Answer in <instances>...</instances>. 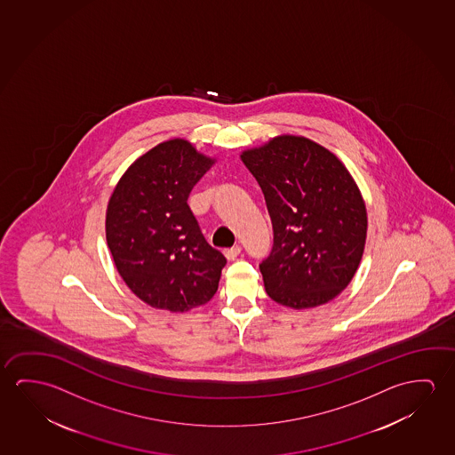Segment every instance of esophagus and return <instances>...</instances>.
<instances>
[{"instance_id":"obj_1","label":"esophagus","mask_w":455,"mask_h":455,"mask_svg":"<svg viewBox=\"0 0 455 455\" xmlns=\"http://www.w3.org/2000/svg\"><path fill=\"white\" fill-rule=\"evenodd\" d=\"M240 252H242V248H240V246H232V248L224 250V256H226V258H228L229 260H234L235 258H237Z\"/></svg>"}]
</instances>
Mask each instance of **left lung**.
<instances>
[{
  "label": "left lung",
  "mask_w": 455,
  "mask_h": 455,
  "mask_svg": "<svg viewBox=\"0 0 455 455\" xmlns=\"http://www.w3.org/2000/svg\"><path fill=\"white\" fill-rule=\"evenodd\" d=\"M240 159L274 226V248L259 266L268 297L294 310L331 302L353 280L367 240V207L353 175L329 148L294 134L245 148Z\"/></svg>",
  "instance_id": "8db88e82"
}]
</instances>
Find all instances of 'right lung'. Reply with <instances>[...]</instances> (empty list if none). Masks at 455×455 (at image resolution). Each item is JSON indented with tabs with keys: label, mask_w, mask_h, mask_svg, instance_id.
Wrapping results in <instances>:
<instances>
[{
	"label": "right lung",
	"mask_w": 455,
	"mask_h": 455,
	"mask_svg": "<svg viewBox=\"0 0 455 455\" xmlns=\"http://www.w3.org/2000/svg\"><path fill=\"white\" fill-rule=\"evenodd\" d=\"M215 163L188 139H167L140 155L108 197L106 240L116 272L153 308L187 313L217 292L226 258L187 203Z\"/></svg>",
	"instance_id": "right-lung-1"
}]
</instances>
